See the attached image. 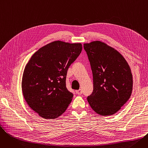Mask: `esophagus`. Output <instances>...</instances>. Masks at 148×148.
Segmentation results:
<instances>
[{
	"instance_id": "34e87169",
	"label": "esophagus",
	"mask_w": 148,
	"mask_h": 148,
	"mask_svg": "<svg viewBox=\"0 0 148 148\" xmlns=\"http://www.w3.org/2000/svg\"><path fill=\"white\" fill-rule=\"evenodd\" d=\"M75 92H76V94H77V95H81V94H82V90L81 89H80L79 90H76Z\"/></svg>"
}]
</instances>
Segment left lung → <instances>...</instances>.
Listing matches in <instances>:
<instances>
[{
  "label": "left lung",
  "instance_id": "8db88e82",
  "mask_svg": "<svg viewBox=\"0 0 148 148\" xmlns=\"http://www.w3.org/2000/svg\"><path fill=\"white\" fill-rule=\"evenodd\" d=\"M90 62L94 90L88 101L101 116L118 112L131 97L133 76L126 60L117 50L99 41L83 44Z\"/></svg>",
  "mask_w": 148,
  "mask_h": 148
}]
</instances>
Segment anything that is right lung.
<instances>
[{"instance_id":"obj_1","label":"right lung","mask_w":148,"mask_h":148,"mask_svg":"<svg viewBox=\"0 0 148 148\" xmlns=\"http://www.w3.org/2000/svg\"><path fill=\"white\" fill-rule=\"evenodd\" d=\"M82 50L80 43L54 41L35 52L25 66L23 94L29 106L42 118H57L71 102L73 94L66 87V76Z\"/></svg>"}]
</instances>
